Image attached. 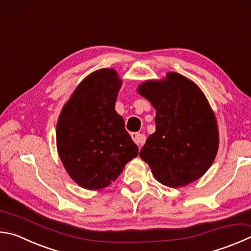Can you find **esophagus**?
<instances>
[{
  "label": "esophagus",
  "mask_w": 251,
  "mask_h": 251,
  "mask_svg": "<svg viewBox=\"0 0 251 251\" xmlns=\"http://www.w3.org/2000/svg\"><path fill=\"white\" fill-rule=\"evenodd\" d=\"M131 138H133V140L135 141L136 144H137L138 146L139 145H143L145 143L146 140V136L144 134H139V133H131L130 134Z\"/></svg>",
  "instance_id": "obj_1"
}]
</instances>
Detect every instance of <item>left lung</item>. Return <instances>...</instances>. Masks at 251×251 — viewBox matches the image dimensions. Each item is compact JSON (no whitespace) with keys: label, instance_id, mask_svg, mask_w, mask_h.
<instances>
[{"label":"left lung","instance_id":"left-lung-1","mask_svg":"<svg viewBox=\"0 0 251 251\" xmlns=\"http://www.w3.org/2000/svg\"><path fill=\"white\" fill-rule=\"evenodd\" d=\"M138 93L156 110V131L139 156L153 176L170 188L188 185L212 166L218 150L215 114L199 86L176 72L149 80Z\"/></svg>","mask_w":251,"mask_h":251}]
</instances>
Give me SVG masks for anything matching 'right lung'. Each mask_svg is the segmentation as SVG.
<instances>
[{
	"label": "right lung",
	"mask_w": 251,
	"mask_h": 251,
	"mask_svg": "<svg viewBox=\"0 0 251 251\" xmlns=\"http://www.w3.org/2000/svg\"><path fill=\"white\" fill-rule=\"evenodd\" d=\"M121 86L114 69L94 71L76 86L59 115V157L71 179L84 189L106 188L138 154L115 111Z\"/></svg>",
	"instance_id": "right-lung-1"
}]
</instances>
